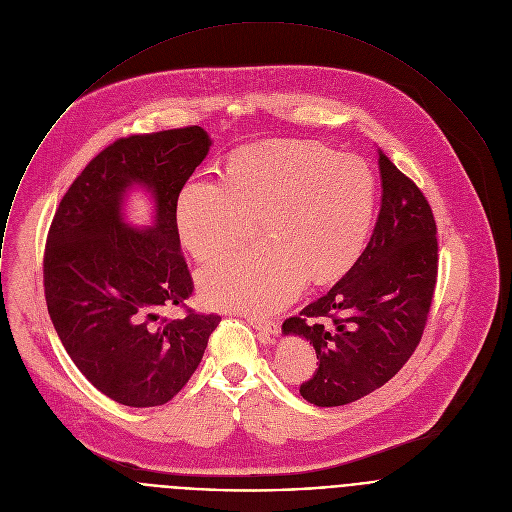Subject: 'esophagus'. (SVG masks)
<instances>
[{"label":"esophagus","mask_w":512,"mask_h":512,"mask_svg":"<svg viewBox=\"0 0 512 512\" xmlns=\"http://www.w3.org/2000/svg\"><path fill=\"white\" fill-rule=\"evenodd\" d=\"M246 320H248V324L258 332V338H260L262 343H272L274 338L278 336V326H276V322H272V320H260V318H252V316H248Z\"/></svg>","instance_id":"34e87169"}]
</instances>
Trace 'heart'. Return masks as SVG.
Instances as JSON below:
<instances>
[{
    "mask_svg": "<svg viewBox=\"0 0 512 512\" xmlns=\"http://www.w3.org/2000/svg\"><path fill=\"white\" fill-rule=\"evenodd\" d=\"M375 180L365 163L322 145L270 143L240 151L224 180L190 178L176 198V228L196 258L238 240L256 218L260 240L210 260L198 286L210 306L266 314L306 282L351 266L373 216Z\"/></svg>",
    "mask_w": 512,
    "mask_h": 512,
    "instance_id": "heart-1",
    "label": "heart"
}]
</instances>
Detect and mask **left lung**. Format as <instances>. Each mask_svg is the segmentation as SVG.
Listing matches in <instances>:
<instances>
[{
  "label": "left lung",
  "instance_id": "1",
  "mask_svg": "<svg viewBox=\"0 0 512 512\" xmlns=\"http://www.w3.org/2000/svg\"><path fill=\"white\" fill-rule=\"evenodd\" d=\"M381 208L340 282L282 326L320 359L306 401L338 407L385 385L419 345L437 282V226L417 184L379 151Z\"/></svg>",
  "mask_w": 512,
  "mask_h": 512
}]
</instances>
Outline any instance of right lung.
Returning a JSON list of instances; mask_svg holds the SVG:
<instances>
[{
  "label": "right lung",
  "mask_w": 512,
  "mask_h": 512,
  "mask_svg": "<svg viewBox=\"0 0 512 512\" xmlns=\"http://www.w3.org/2000/svg\"><path fill=\"white\" fill-rule=\"evenodd\" d=\"M210 145L196 125L119 139L75 178L53 216L43 256L49 318L77 369L121 405L171 401L220 324L188 308L176 321L160 316L194 290L176 198ZM133 185L156 200V222L143 231L124 222Z\"/></svg>",
  "instance_id": "1"
}]
</instances>
